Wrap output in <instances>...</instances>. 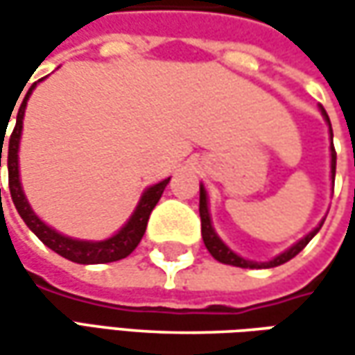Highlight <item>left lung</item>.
Instances as JSON below:
<instances>
[{
	"mask_svg": "<svg viewBox=\"0 0 355 355\" xmlns=\"http://www.w3.org/2000/svg\"><path fill=\"white\" fill-rule=\"evenodd\" d=\"M320 112L328 128H330V178H332V187H334V178H336V150H334V134H332V124H330V118L326 114V110L320 106ZM199 217H201V237H203V243L207 247V251L211 252V257L215 261L223 263V265H231V266H241V268H272V266L284 265L286 261L294 259L298 252L302 251L306 247L308 243L312 241V237L320 231V227L324 225V219H322L318 227H314L306 237H302L298 243H294L293 247H288L284 252L277 254L272 261H266V263H257V261H249L245 257H241L233 249H229L225 243L221 241V237L215 233L211 223V215H209V203H207V191L203 184L199 185Z\"/></svg>",
	"mask_w": 355,
	"mask_h": 355,
	"instance_id": "8db88e82",
	"label": "left lung"
}]
</instances>
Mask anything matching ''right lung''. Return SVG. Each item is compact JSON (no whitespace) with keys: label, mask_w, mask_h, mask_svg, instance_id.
<instances>
[{"label":"right lung","mask_w":355,"mask_h":355,"mask_svg":"<svg viewBox=\"0 0 355 355\" xmlns=\"http://www.w3.org/2000/svg\"><path fill=\"white\" fill-rule=\"evenodd\" d=\"M43 80V78H41ZM37 87V83L31 85V89L27 90V94L23 96L19 110H17V118H15V128L11 132V138L7 144V171H9V191H11V199L15 203V209L21 215V219L25 221V225L33 231L37 237L41 239L47 245L51 251L61 254L64 259L78 263V265H104V263H114L120 259H126L130 252L138 247V243L142 241L144 233H146V225L150 219V213L156 207V203L162 198L166 185L170 182L164 180L159 184L146 187L142 198L138 201L134 213L130 215V219L120 227V231L114 233L112 237L104 239V241H85V239H73L62 235L59 231H55L53 227H49L43 219H39V215L31 209L29 201L23 193V185L19 180V142L21 132H23V116H25V108H27V101L31 96V92ZM23 92V90H21ZM21 96V94H19ZM0 166H1V148H3V132L0 136Z\"/></svg>","instance_id":"add662e5"}]
</instances>
